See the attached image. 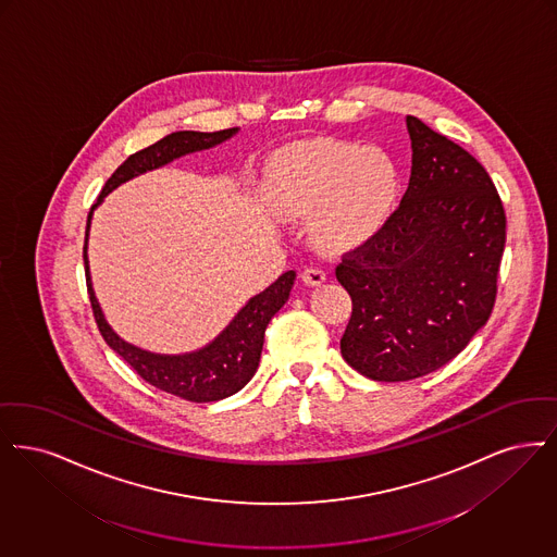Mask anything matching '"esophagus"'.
Here are the masks:
<instances>
[{"mask_svg": "<svg viewBox=\"0 0 557 557\" xmlns=\"http://www.w3.org/2000/svg\"><path fill=\"white\" fill-rule=\"evenodd\" d=\"M301 281H304L306 285H310V287H318V285H322V283L326 281V272L318 267L304 268Z\"/></svg>", "mask_w": 557, "mask_h": 557, "instance_id": "1", "label": "esophagus"}]
</instances>
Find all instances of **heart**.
<instances>
[{"label": "heart", "instance_id": "1", "mask_svg": "<svg viewBox=\"0 0 557 557\" xmlns=\"http://www.w3.org/2000/svg\"><path fill=\"white\" fill-rule=\"evenodd\" d=\"M399 191V169L383 147L318 141L285 151L272 170L276 206L312 214V233L329 249L374 239L393 216Z\"/></svg>", "mask_w": 557, "mask_h": 557}]
</instances>
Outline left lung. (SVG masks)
<instances>
[{"mask_svg": "<svg viewBox=\"0 0 557 557\" xmlns=\"http://www.w3.org/2000/svg\"><path fill=\"white\" fill-rule=\"evenodd\" d=\"M406 124L408 191L335 270L351 297L343 360L385 383L435 372L483 329L506 247L504 203L483 164L416 116Z\"/></svg>", "mask_w": 557, "mask_h": 557, "instance_id": "left-lung-1", "label": "left lung"}]
</instances>
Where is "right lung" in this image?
<instances>
[{"instance_id":"add662e5","label":"right lung","mask_w":557,"mask_h":557,"mask_svg":"<svg viewBox=\"0 0 557 557\" xmlns=\"http://www.w3.org/2000/svg\"><path fill=\"white\" fill-rule=\"evenodd\" d=\"M235 133L237 128H224L216 133L178 131V133H170L158 144L128 156L116 172L108 178V183L103 185L101 194L97 197L96 206L91 208L87 218L83 260H85L87 290H89L91 308H94L101 337L124 362L131 363V368L146 383L195 404L231 397L251 381L262 356L268 322L289 299L290 287L295 283V270L285 272L267 290L251 297L245 304V308H242V312L233 318V322L210 345L183 356H162L122 341L106 322L91 285L89 260H87V237H89V224H91L94 210L101 203V199L110 191H114L119 185L131 181L133 176L144 174L147 170L160 169L185 153L218 146L231 139Z\"/></svg>"}]
</instances>
